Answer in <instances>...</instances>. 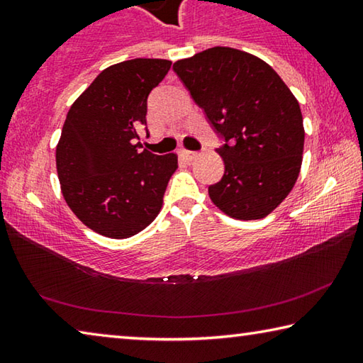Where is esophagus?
Listing matches in <instances>:
<instances>
[{
	"instance_id": "obj_1",
	"label": "esophagus",
	"mask_w": 363,
	"mask_h": 363,
	"mask_svg": "<svg viewBox=\"0 0 363 363\" xmlns=\"http://www.w3.org/2000/svg\"><path fill=\"white\" fill-rule=\"evenodd\" d=\"M179 153H181V155H182L184 158H186V160H192V158H195L196 155H199V153H196V152H194V150H186V149H182Z\"/></svg>"
}]
</instances>
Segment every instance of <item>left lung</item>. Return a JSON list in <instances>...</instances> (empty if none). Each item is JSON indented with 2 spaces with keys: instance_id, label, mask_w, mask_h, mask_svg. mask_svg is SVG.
Wrapping results in <instances>:
<instances>
[{
  "instance_id": "1",
  "label": "left lung",
  "mask_w": 363,
  "mask_h": 363,
  "mask_svg": "<svg viewBox=\"0 0 363 363\" xmlns=\"http://www.w3.org/2000/svg\"><path fill=\"white\" fill-rule=\"evenodd\" d=\"M173 70L220 139V181L213 203L235 219L272 213L298 179L304 128L296 97L264 60L216 46L177 60Z\"/></svg>"
}]
</instances>
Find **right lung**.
<instances>
[{"instance_id": "right-lung-1", "label": "right lung", "mask_w": 363, "mask_h": 363, "mask_svg": "<svg viewBox=\"0 0 363 363\" xmlns=\"http://www.w3.org/2000/svg\"><path fill=\"white\" fill-rule=\"evenodd\" d=\"M171 60L131 59L108 67L73 102L56 149L57 174L70 210L89 229L128 238L158 216L174 153L140 152L147 99ZM149 134V133H147Z\"/></svg>"}]
</instances>
